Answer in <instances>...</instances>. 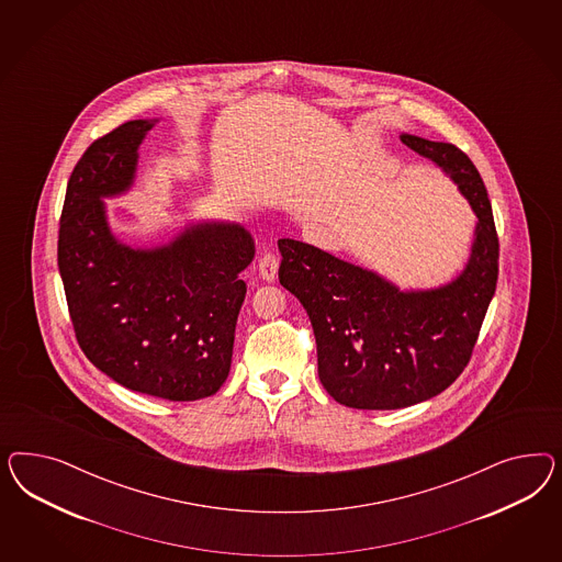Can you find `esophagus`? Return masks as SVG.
I'll return each instance as SVG.
<instances>
[{
    "label": "esophagus",
    "mask_w": 562,
    "mask_h": 562,
    "mask_svg": "<svg viewBox=\"0 0 562 562\" xmlns=\"http://www.w3.org/2000/svg\"><path fill=\"white\" fill-rule=\"evenodd\" d=\"M259 276L266 280V282H272L278 273V257L273 256L272 251H266L263 256L259 257Z\"/></svg>",
    "instance_id": "esophagus-1"
}]
</instances>
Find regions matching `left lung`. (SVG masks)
<instances>
[{
  "label": "left lung",
  "instance_id": "left-lung-1",
  "mask_svg": "<svg viewBox=\"0 0 562 562\" xmlns=\"http://www.w3.org/2000/svg\"><path fill=\"white\" fill-rule=\"evenodd\" d=\"M153 123H121L71 170L59 218L57 266L86 358L127 390L172 402L214 395L233 360L256 254L238 224H198L158 249L111 235L102 195L132 186L137 146Z\"/></svg>",
  "mask_w": 562,
  "mask_h": 562
}]
</instances>
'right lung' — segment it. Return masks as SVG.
Wrapping results in <instances>:
<instances>
[{
	"label": "right lung",
	"mask_w": 562,
	"mask_h": 562,
	"mask_svg": "<svg viewBox=\"0 0 562 562\" xmlns=\"http://www.w3.org/2000/svg\"><path fill=\"white\" fill-rule=\"evenodd\" d=\"M402 142L451 175L480 221L453 284L400 292L313 245L278 240L280 284L305 306L325 392L348 408H408L445 392L472 358L498 280L493 207L474 162L453 144L408 134Z\"/></svg>",
	"instance_id": "right-lung-1"
}]
</instances>
